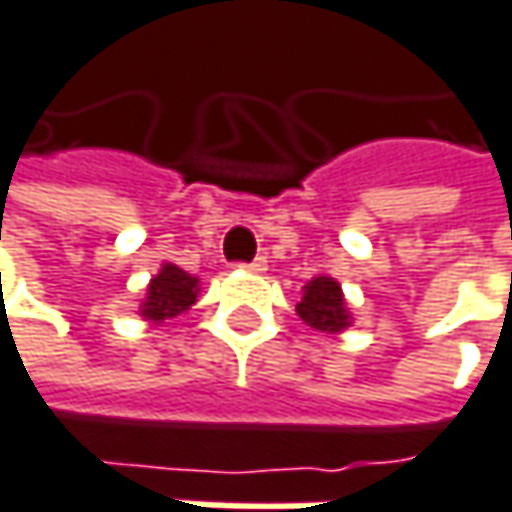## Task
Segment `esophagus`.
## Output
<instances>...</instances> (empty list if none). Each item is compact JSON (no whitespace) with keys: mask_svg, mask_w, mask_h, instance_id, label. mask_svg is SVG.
<instances>
[{"mask_svg":"<svg viewBox=\"0 0 512 512\" xmlns=\"http://www.w3.org/2000/svg\"><path fill=\"white\" fill-rule=\"evenodd\" d=\"M244 271H250V274H265L268 271V259L265 256H259V259H253L250 265H241Z\"/></svg>","mask_w":512,"mask_h":512,"instance_id":"1","label":"esophagus"}]
</instances>
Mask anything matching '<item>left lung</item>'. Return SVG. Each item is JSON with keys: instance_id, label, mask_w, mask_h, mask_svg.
<instances>
[{"instance_id": "8db88e82", "label": "left lung", "mask_w": 512, "mask_h": 512, "mask_svg": "<svg viewBox=\"0 0 512 512\" xmlns=\"http://www.w3.org/2000/svg\"><path fill=\"white\" fill-rule=\"evenodd\" d=\"M297 315H300V321L306 327L330 333V336L345 333L353 324L345 291L339 286V280H333L327 274H318L303 286V297L297 303Z\"/></svg>"}]
</instances>
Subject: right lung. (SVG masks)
Masks as SVG:
<instances>
[{"mask_svg":"<svg viewBox=\"0 0 512 512\" xmlns=\"http://www.w3.org/2000/svg\"><path fill=\"white\" fill-rule=\"evenodd\" d=\"M197 294H200V277L182 271L173 262H164L147 286L138 315L147 324H164L176 315H185L197 303Z\"/></svg>","mask_w":512,"mask_h":512,"instance_id":"obj_1","label":"right lung"}]
</instances>
